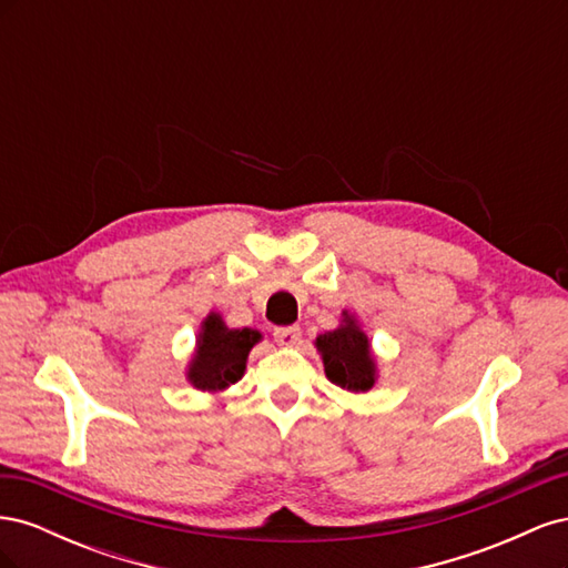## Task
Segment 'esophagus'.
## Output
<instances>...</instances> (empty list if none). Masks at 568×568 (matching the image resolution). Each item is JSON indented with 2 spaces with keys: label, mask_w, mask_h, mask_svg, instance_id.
Returning a JSON list of instances; mask_svg holds the SVG:
<instances>
[{
  "label": "esophagus",
  "mask_w": 568,
  "mask_h": 568,
  "mask_svg": "<svg viewBox=\"0 0 568 568\" xmlns=\"http://www.w3.org/2000/svg\"><path fill=\"white\" fill-rule=\"evenodd\" d=\"M274 341H277L280 346H296L301 341V326L298 324L277 326V329H274Z\"/></svg>",
  "instance_id": "obj_1"
}]
</instances>
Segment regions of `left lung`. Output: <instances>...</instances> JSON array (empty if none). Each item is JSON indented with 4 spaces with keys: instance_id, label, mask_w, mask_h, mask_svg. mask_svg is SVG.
<instances>
[{
    "instance_id": "1",
    "label": "left lung",
    "mask_w": 568,
    "mask_h": 568,
    "mask_svg": "<svg viewBox=\"0 0 568 568\" xmlns=\"http://www.w3.org/2000/svg\"><path fill=\"white\" fill-rule=\"evenodd\" d=\"M317 348L324 357V372L329 382L348 390H369L374 386V363L367 336L357 329L353 320L336 332L322 334Z\"/></svg>"
}]
</instances>
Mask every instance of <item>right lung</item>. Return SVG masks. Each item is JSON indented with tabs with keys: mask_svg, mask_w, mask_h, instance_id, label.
Masks as SVG:
<instances>
[{
	"mask_svg": "<svg viewBox=\"0 0 568 568\" xmlns=\"http://www.w3.org/2000/svg\"><path fill=\"white\" fill-rule=\"evenodd\" d=\"M261 334L253 329H227L217 315L203 322L199 351L189 367V382L201 390H220L244 376L248 351Z\"/></svg>",
	"mask_w": 568,
	"mask_h": 568,
	"instance_id": "1",
	"label": "right lung"
}]
</instances>
